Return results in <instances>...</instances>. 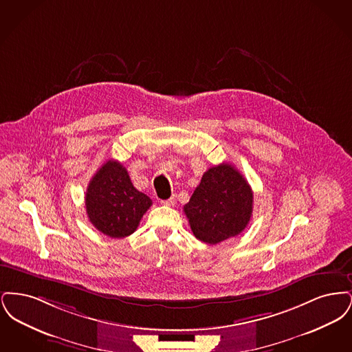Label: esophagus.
<instances>
[{
	"mask_svg": "<svg viewBox=\"0 0 352 352\" xmlns=\"http://www.w3.org/2000/svg\"><path fill=\"white\" fill-rule=\"evenodd\" d=\"M162 204H166V206H174L175 204V195H173L171 198H168L166 201H161Z\"/></svg>",
	"mask_w": 352,
	"mask_h": 352,
	"instance_id": "esophagus-1",
	"label": "esophagus"
}]
</instances>
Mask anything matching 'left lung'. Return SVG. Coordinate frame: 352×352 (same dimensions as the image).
Here are the masks:
<instances>
[{"instance_id":"8db88e82","label":"left lung","mask_w":352,"mask_h":352,"mask_svg":"<svg viewBox=\"0 0 352 352\" xmlns=\"http://www.w3.org/2000/svg\"><path fill=\"white\" fill-rule=\"evenodd\" d=\"M253 210V192L247 179L231 164L210 168L184 207L194 236L214 245L241 234Z\"/></svg>"}]
</instances>
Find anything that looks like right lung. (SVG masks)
Segmentation results:
<instances>
[{
    "label": "right lung",
    "mask_w": 352,
    "mask_h": 352,
    "mask_svg": "<svg viewBox=\"0 0 352 352\" xmlns=\"http://www.w3.org/2000/svg\"><path fill=\"white\" fill-rule=\"evenodd\" d=\"M151 199L134 187L126 168L109 160L89 181L85 210L94 227L113 239L133 234Z\"/></svg>",
    "instance_id": "1"
}]
</instances>
